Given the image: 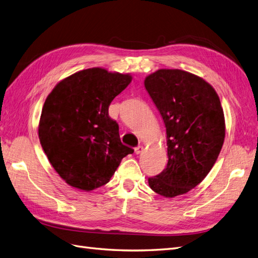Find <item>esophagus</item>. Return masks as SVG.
Segmentation results:
<instances>
[{
    "mask_svg": "<svg viewBox=\"0 0 258 258\" xmlns=\"http://www.w3.org/2000/svg\"><path fill=\"white\" fill-rule=\"evenodd\" d=\"M142 150H143V147H142L141 145H139V146L135 147V153H136L137 155H139L140 153H141V152H142Z\"/></svg>",
    "mask_w": 258,
    "mask_h": 258,
    "instance_id": "obj_1",
    "label": "esophagus"
}]
</instances>
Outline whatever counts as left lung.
Segmentation results:
<instances>
[{"label":"left lung","instance_id":"left-lung-1","mask_svg":"<svg viewBox=\"0 0 258 258\" xmlns=\"http://www.w3.org/2000/svg\"><path fill=\"white\" fill-rule=\"evenodd\" d=\"M144 85L165 122L168 145L166 169L148 184L172 198L195 188L214 166L225 139L224 112L212 86L182 70H158Z\"/></svg>","mask_w":258,"mask_h":258}]
</instances>
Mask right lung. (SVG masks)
Instances as JSON below:
<instances>
[{
    "mask_svg": "<svg viewBox=\"0 0 258 258\" xmlns=\"http://www.w3.org/2000/svg\"><path fill=\"white\" fill-rule=\"evenodd\" d=\"M129 74L101 68L83 70L57 84L46 99L38 138L57 173L72 187L90 191L110 181L123 157L119 127L108 115Z\"/></svg>",
    "mask_w": 258,
    "mask_h": 258,
    "instance_id": "obj_1",
    "label": "right lung"
}]
</instances>
